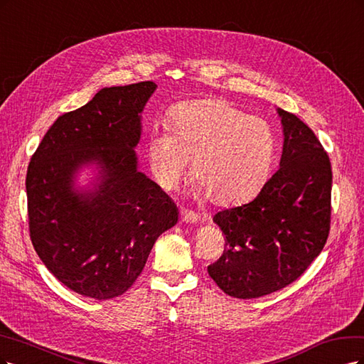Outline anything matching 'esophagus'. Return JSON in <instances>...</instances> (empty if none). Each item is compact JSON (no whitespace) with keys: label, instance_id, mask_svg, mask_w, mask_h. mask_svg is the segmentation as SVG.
Returning a JSON list of instances; mask_svg holds the SVG:
<instances>
[{"label":"esophagus","instance_id":"obj_1","mask_svg":"<svg viewBox=\"0 0 364 364\" xmlns=\"http://www.w3.org/2000/svg\"><path fill=\"white\" fill-rule=\"evenodd\" d=\"M180 216H181V222H184V224H195V222H198L199 219V215L192 212L189 208H181Z\"/></svg>","mask_w":364,"mask_h":364}]
</instances>
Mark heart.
I'll use <instances>...</instances> for the list:
<instances>
[{
    "label": "heart",
    "mask_w": 364,
    "mask_h": 364,
    "mask_svg": "<svg viewBox=\"0 0 364 364\" xmlns=\"http://www.w3.org/2000/svg\"><path fill=\"white\" fill-rule=\"evenodd\" d=\"M168 132H154L148 157L157 181L172 189L192 161L196 189L215 204L248 198L263 181L274 152L266 121L222 100L181 104L168 118Z\"/></svg>",
    "instance_id": "obj_1"
}]
</instances>
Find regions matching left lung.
Listing matches in <instances>:
<instances>
[{
    "instance_id": "left-lung-1",
    "label": "left lung",
    "mask_w": 364,
    "mask_h": 364,
    "mask_svg": "<svg viewBox=\"0 0 364 364\" xmlns=\"http://www.w3.org/2000/svg\"><path fill=\"white\" fill-rule=\"evenodd\" d=\"M284 142L278 171L252 201L218 212L225 250L207 267L219 289L260 298L296 281L321 254L331 224V163L296 114L278 109Z\"/></svg>"
}]
</instances>
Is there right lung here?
<instances>
[{
    "label": "right lung",
    "instance_id": "1",
    "mask_svg": "<svg viewBox=\"0 0 364 364\" xmlns=\"http://www.w3.org/2000/svg\"><path fill=\"white\" fill-rule=\"evenodd\" d=\"M157 85L104 87L86 105L58 116L27 169L30 239L46 269L83 296L112 299L133 286L177 205L137 171L140 113ZM99 166L92 191L75 172Z\"/></svg>",
    "mask_w": 364,
    "mask_h": 364
}]
</instances>
